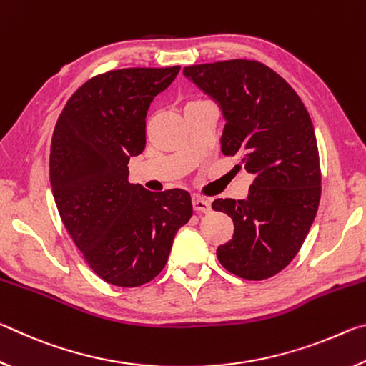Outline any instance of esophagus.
<instances>
[{
    "instance_id": "34e87169",
    "label": "esophagus",
    "mask_w": 366,
    "mask_h": 366,
    "mask_svg": "<svg viewBox=\"0 0 366 366\" xmlns=\"http://www.w3.org/2000/svg\"><path fill=\"white\" fill-rule=\"evenodd\" d=\"M192 205H194V209L197 213H209V209H212V205H209V202L207 198H203L200 195H195L192 198Z\"/></svg>"
}]
</instances>
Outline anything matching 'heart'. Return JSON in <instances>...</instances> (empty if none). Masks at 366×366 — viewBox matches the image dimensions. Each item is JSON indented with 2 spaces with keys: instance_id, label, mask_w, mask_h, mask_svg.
Wrapping results in <instances>:
<instances>
[{
  "instance_id": "b5f03b06",
  "label": "heart",
  "mask_w": 366,
  "mask_h": 366,
  "mask_svg": "<svg viewBox=\"0 0 366 366\" xmlns=\"http://www.w3.org/2000/svg\"><path fill=\"white\" fill-rule=\"evenodd\" d=\"M194 102H197V100H194ZM189 103H192V102H189Z\"/></svg>"
}]
</instances>
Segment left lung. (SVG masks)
<instances>
[{
    "mask_svg": "<svg viewBox=\"0 0 366 366\" xmlns=\"http://www.w3.org/2000/svg\"><path fill=\"white\" fill-rule=\"evenodd\" d=\"M184 76L219 104L221 150L253 174L245 200L216 198L234 235L216 250L232 274L262 281L292 262L318 212L321 171L310 114L295 90L258 61L231 59L184 67Z\"/></svg>",
    "mask_w": 366,
    "mask_h": 366,
    "instance_id": "1",
    "label": "left lung"
}]
</instances>
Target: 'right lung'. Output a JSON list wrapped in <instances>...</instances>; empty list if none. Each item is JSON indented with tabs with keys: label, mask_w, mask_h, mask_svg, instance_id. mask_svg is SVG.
I'll return each mask as SVG.
<instances>
[{
	"label": "right lung",
	"mask_w": 366,
	"mask_h": 366,
	"mask_svg": "<svg viewBox=\"0 0 366 366\" xmlns=\"http://www.w3.org/2000/svg\"><path fill=\"white\" fill-rule=\"evenodd\" d=\"M179 69L127 67L92 77L54 126L49 181L61 221L86 264L113 286L157 277L192 216L189 192L157 194L127 181L129 159L145 148L150 103Z\"/></svg>",
	"instance_id": "obj_1"
}]
</instances>
